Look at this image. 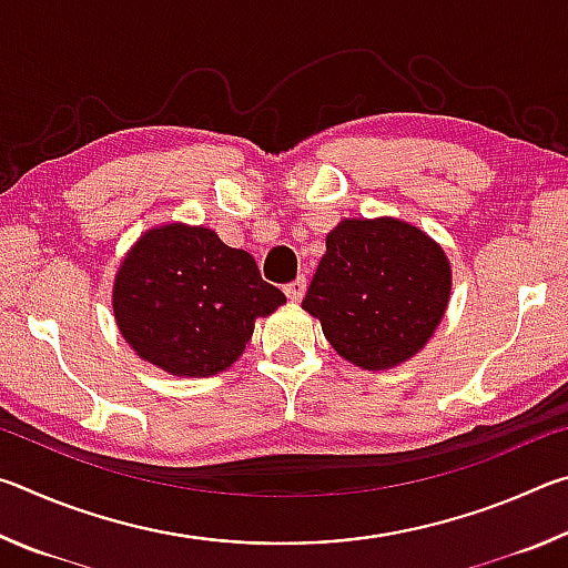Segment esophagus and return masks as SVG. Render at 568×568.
Wrapping results in <instances>:
<instances>
[{"instance_id":"esophagus-1","label":"esophagus","mask_w":568,"mask_h":568,"mask_svg":"<svg viewBox=\"0 0 568 568\" xmlns=\"http://www.w3.org/2000/svg\"><path fill=\"white\" fill-rule=\"evenodd\" d=\"M285 295L291 297L293 303H297L301 301V297L305 295V277H297V281H293V283H287L285 285Z\"/></svg>"}]
</instances>
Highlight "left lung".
Returning a JSON list of instances; mask_svg holds the SVG:
<instances>
[{
    "instance_id": "1",
    "label": "left lung",
    "mask_w": 568,
    "mask_h": 568,
    "mask_svg": "<svg viewBox=\"0 0 568 568\" xmlns=\"http://www.w3.org/2000/svg\"><path fill=\"white\" fill-rule=\"evenodd\" d=\"M450 295L440 245L403 220H343L325 237L303 307L345 361L386 371L434 335Z\"/></svg>"
}]
</instances>
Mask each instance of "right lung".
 I'll list each match as a JSON object with an SVG mask.
<instances>
[{"mask_svg":"<svg viewBox=\"0 0 568 568\" xmlns=\"http://www.w3.org/2000/svg\"><path fill=\"white\" fill-rule=\"evenodd\" d=\"M285 303L253 255L213 230L165 225L138 240L114 277V318L134 353L172 376H215L240 358L255 318Z\"/></svg>","mask_w":568,"mask_h":568,"instance_id":"obj_1","label":"right lung"}]
</instances>
